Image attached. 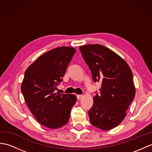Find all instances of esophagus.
I'll return each mask as SVG.
<instances>
[{
    "label": "esophagus",
    "instance_id": "obj_1",
    "mask_svg": "<svg viewBox=\"0 0 152 152\" xmlns=\"http://www.w3.org/2000/svg\"><path fill=\"white\" fill-rule=\"evenodd\" d=\"M83 97V95H77V99H79V100L81 99Z\"/></svg>",
    "mask_w": 152,
    "mask_h": 152
}]
</instances>
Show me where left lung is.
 <instances>
[{
  "mask_svg": "<svg viewBox=\"0 0 152 152\" xmlns=\"http://www.w3.org/2000/svg\"><path fill=\"white\" fill-rule=\"evenodd\" d=\"M79 50L94 81L102 86L88 111L90 123L102 130L113 129L123 121L135 97L132 70L119 55L101 44L82 46Z\"/></svg>",
  "mask_w": 152,
  "mask_h": 152,
  "instance_id": "obj_1",
  "label": "left lung"
}]
</instances>
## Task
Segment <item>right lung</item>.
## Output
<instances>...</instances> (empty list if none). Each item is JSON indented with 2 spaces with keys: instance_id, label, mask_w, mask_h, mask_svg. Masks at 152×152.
Segmentation results:
<instances>
[{
  "instance_id": "right-lung-1",
  "label": "right lung",
  "mask_w": 152,
  "mask_h": 152,
  "mask_svg": "<svg viewBox=\"0 0 152 152\" xmlns=\"http://www.w3.org/2000/svg\"><path fill=\"white\" fill-rule=\"evenodd\" d=\"M75 51L72 47L55 48L40 56L26 70L21 91L31 112L44 126L57 129L69 121L76 96L54 91Z\"/></svg>"
}]
</instances>
